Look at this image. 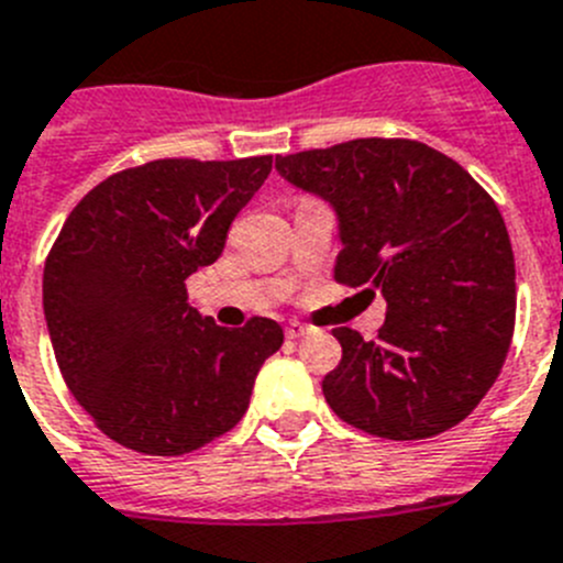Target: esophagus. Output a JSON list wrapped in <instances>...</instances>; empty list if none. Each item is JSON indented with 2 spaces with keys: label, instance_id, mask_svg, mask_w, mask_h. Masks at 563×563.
I'll list each match as a JSON object with an SVG mask.
<instances>
[{
  "label": "esophagus",
  "instance_id": "obj_1",
  "mask_svg": "<svg viewBox=\"0 0 563 563\" xmlns=\"http://www.w3.org/2000/svg\"><path fill=\"white\" fill-rule=\"evenodd\" d=\"M309 332H312V327H307V323H298V321L287 323V329H285L287 340H298V338H303V334H309Z\"/></svg>",
  "mask_w": 563,
  "mask_h": 563
}]
</instances>
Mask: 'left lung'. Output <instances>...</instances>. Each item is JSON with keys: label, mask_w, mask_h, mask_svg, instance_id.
Returning <instances> with one entry per match:
<instances>
[{"label": "left lung", "mask_w": 563, "mask_h": 563, "mask_svg": "<svg viewBox=\"0 0 563 563\" xmlns=\"http://www.w3.org/2000/svg\"><path fill=\"white\" fill-rule=\"evenodd\" d=\"M292 187L338 214L334 278L383 292L376 340L334 329L343 357L323 396L345 424L421 441L461 424L499 376L517 318V271L492 195L412 139H354L276 158Z\"/></svg>", "instance_id": "obj_1"}]
</instances>
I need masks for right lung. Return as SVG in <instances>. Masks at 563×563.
Returning <instances> with one entry per match:
<instances>
[{
    "mask_svg": "<svg viewBox=\"0 0 563 563\" xmlns=\"http://www.w3.org/2000/svg\"><path fill=\"white\" fill-rule=\"evenodd\" d=\"M273 156L158 158L97 184L44 265V318L71 396L111 441L184 455L245 416L262 363L285 343L271 318L218 327L187 282L223 254Z\"/></svg>",
    "mask_w": 563,
    "mask_h": 563,
    "instance_id": "add662e5",
    "label": "right lung"
}]
</instances>
